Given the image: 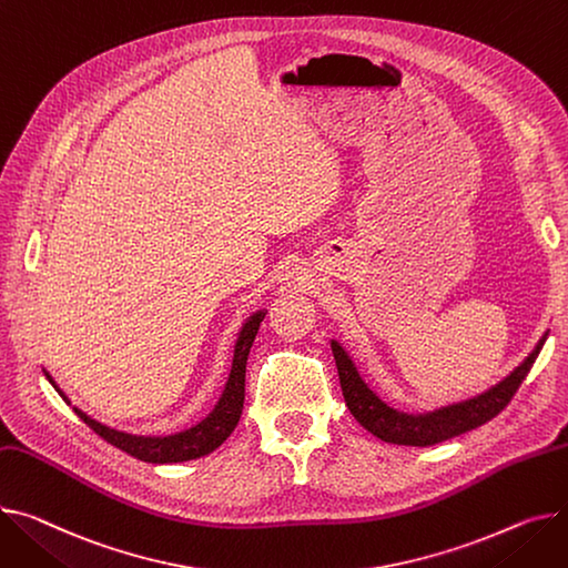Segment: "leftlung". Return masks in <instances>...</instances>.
Listing matches in <instances>:
<instances>
[{"mask_svg":"<svg viewBox=\"0 0 568 568\" xmlns=\"http://www.w3.org/2000/svg\"><path fill=\"white\" fill-rule=\"evenodd\" d=\"M548 337V331L539 337L537 347L527 354L520 365H516L503 382L490 386L488 390L455 402L445 404L432 410L423 413H408L402 408H395L386 399L376 395V390L369 388V384L363 379V374L356 367V361L347 352V347L339 343V339H331V349L335 356L337 374H339V386H343L345 402L352 410L354 418L376 438L395 445H415V447H427L440 440H447L452 436L466 434L484 423H488L511 402L518 386L535 365L544 343Z\"/></svg>","mask_w":568,"mask_h":568,"instance_id":"1","label":"left lung"}]
</instances>
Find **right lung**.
Here are the masks:
<instances>
[{
  "instance_id": "add662e5",
  "label": "right lung",
  "mask_w": 568,
  "mask_h": 568,
  "mask_svg": "<svg viewBox=\"0 0 568 568\" xmlns=\"http://www.w3.org/2000/svg\"><path fill=\"white\" fill-rule=\"evenodd\" d=\"M267 315V308H262L257 313H253L240 328L237 339H235V349H233V365H231V374L229 382L223 386V393L219 397V402L214 404V408L205 415V418L189 427L184 432L178 434H169V436H141V434H128L121 429L106 427L98 420H93L91 415H87L82 408L72 406L70 399L65 397V393L57 386V382L52 379V374L48 369L45 376L48 382L54 386V390L63 397L65 404L72 406V410L80 415V418L106 443H111L113 447H119L123 452H128L130 457L139 459V462H148V464H180V462H192V459H201L210 452H214L225 438H229L240 418H242V408H244V379H246V361H248V352L253 347V339L260 331V324Z\"/></svg>"
}]
</instances>
